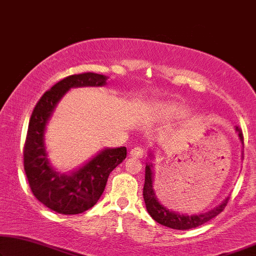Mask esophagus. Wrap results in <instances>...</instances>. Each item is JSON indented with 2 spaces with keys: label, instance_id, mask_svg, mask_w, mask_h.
<instances>
[{
  "label": "esophagus",
  "instance_id": "1",
  "mask_svg": "<svg viewBox=\"0 0 256 256\" xmlns=\"http://www.w3.org/2000/svg\"><path fill=\"white\" fill-rule=\"evenodd\" d=\"M144 152H145V150H144L142 147L136 146V147H133V148L131 150V152H130V154L134 158H142L144 154H145Z\"/></svg>",
  "mask_w": 256,
  "mask_h": 256
}]
</instances>
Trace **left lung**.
Returning <instances> with one entry per match:
<instances>
[{
	"mask_svg": "<svg viewBox=\"0 0 256 256\" xmlns=\"http://www.w3.org/2000/svg\"><path fill=\"white\" fill-rule=\"evenodd\" d=\"M238 134L241 142H244V134L242 130L239 126L236 128ZM152 156V154H150ZM144 200H145L146 208L154 220L159 224L167 226V228H174V230H189L195 228L197 226L203 225L204 222L210 220V219L214 218L220 212L224 210L226 205H228V197L226 198L220 205L216 206L214 210H210L208 212H204V214H180L178 212L169 211L167 208H164L162 204L158 200L156 192L153 189V166L152 164H146L145 170V184H144Z\"/></svg>",
	"mask_w": 256,
	"mask_h": 256,
	"instance_id": "obj_1",
	"label": "left lung"
}]
</instances>
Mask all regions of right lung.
I'll list each match as a JSON object with an SVG mask.
<instances>
[{
  "mask_svg": "<svg viewBox=\"0 0 256 256\" xmlns=\"http://www.w3.org/2000/svg\"><path fill=\"white\" fill-rule=\"evenodd\" d=\"M106 75L74 74L62 78L45 92L36 104L28 122L24 145V170L36 198L45 206L62 214H78L97 203L108 178L126 158V147L106 148L70 175L56 172L48 164L44 145L48 120L64 94L74 87L106 84Z\"/></svg>",
  "mask_w": 256,
  "mask_h": 256,
  "instance_id": "add662e5",
  "label": "right lung"
}]
</instances>
